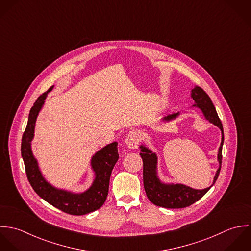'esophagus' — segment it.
Returning a JSON list of instances; mask_svg holds the SVG:
<instances>
[{
	"label": "esophagus",
	"instance_id": "obj_1",
	"mask_svg": "<svg viewBox=\"0 0 251 251\" xmlns=\"http://www.w3.org/2000/svg\"><path fill=\"white\" fill-rule=\"evenodd\" d=\"M125 144L130 150H136L139 146V137H138L137 133H135L133 131L129 132V134L126 137Z\"/></svg>",
	"mask_w": 251,
	"mask_h": 251
}]
</instances>
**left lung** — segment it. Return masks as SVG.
<instances>
[{
	"label": "left lung",
	"instance_id": "obj_1",
	"mask_svg": "<svg viewBox=\"0 0 251 251\" xmlns=\"http://www.w3.org/2000/svg\"><path fill=\"white\" fill-rule=\"evenodd\" d=\"M191 99L194 100L192 107H197L200 109L203 118L218 127L221 131V143L217 153V161L219 167L214 175L212 184L204 189H195L182 183L166 182L161 179L158 171V155L154 151L148 148L145 144L139 146L141 150V157L144 162V186L148 198L152 203L166 207V208H182L191 205L201 198L213 186L215 183L222 160V147L224 143V134L222 123L217 115L216 109L207 96V94L199 86H194L191 89ZM180 115V111L168 116H164L162 122H171L176 119Z\"/></svg>",
	"mask_w": 251,
	"mask_h": 251
}]
</instances>
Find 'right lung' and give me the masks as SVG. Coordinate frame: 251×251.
I'll use <instances>...</instances> for the list:
<instances>
[{
    "label": "right lung",
    "mask_w": 251,
    "mask_h": 251,
    "mask_svg": "<svg viewBox=\"0 0 251 251\" xmlns=\"http://www.w3.org/2000/svg\"><path fill=\"white\" fill-rule=\"evenodd\" d=\"M54 86L41 95L32 106L26 130L22 137L21 155L24 161L28 180L35 192L58 209L73 215H83L95 211L103 204L108 193L111 171L119 155L117 143H110L95 152L90 159V168L94 175L91 185L82 192H74L52 185L44 176L37 158L32 151L38 115L45 105L48 94Z\"/></svg>",
    "instance_id": "1"
}]
</instances>
